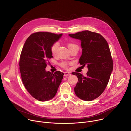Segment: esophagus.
<instances>
[{"label": "esophagus", "instance_id": "34e87169", "mask_svg": "<svg viewBox=\"0 0 131 131\" xmlns=\"http://www.w3.org/2000/svg\"><path fill=\"white\" fill-rule=\"evenodd\" d=\"M71 74V73L70 72H64V76H70Z\"/></svg>", "mask_w": 131, "mask_h": 131}]
</instances>
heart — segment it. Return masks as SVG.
I'll list each match as a JSON object with an SVG mask.
<instances>
[{
    "mask_svg": "<svg viewBox=\"0 0 131 131\" xmlns=\"http://www.w3.org/2000/svg\"><path fill=\"white\" fill-rule=\"evenodd\" d=\"M58 46H59V43L58 42H55L54 43H53L52 46L51 47V52L53 55H55L56 53L57 52V50H58ZM75 47H78L77 45H76V44L74 43H69L68 44V48L69 49V50L71 49L72 48ZM61 65L64 68H67L68 67V63L66 62H63L61 64Z\"/></svg>",
    "mask_w": 131,
    "mask_h": 131,
    "instance_id": "b5f03b06",
    "label": "heart"
}]
</instances>
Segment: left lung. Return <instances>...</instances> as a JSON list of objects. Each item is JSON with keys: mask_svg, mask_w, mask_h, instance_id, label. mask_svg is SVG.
Here are the masks:
<instances>
[{"mask_svg": "<svg viewBox=\"0 0 131 131\" xmlns=\"http://www.w3.org/2000/svg\"><path fill=\"white\" fill-rule=\"evenodd\" d=\"M68 36L81 41L82 50L79 62L82 66L86 65L88 68L86 76L79 72L72 73L78 79L74 93L79 99L91 101L102 94L113 70L108 44L101 35L89 30Z\"/></svg>", "mask_w": 131, "mask_h": 131, "instance_id": "obj_1", "label": "left lung"}]
</instances>
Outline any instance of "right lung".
Masks as SVG:
<instances>
[{
  "label": "right lung",
  "instance_id": "right-lung-1",
  "mask_svg": "<svg viewBox=\"0 0 131 131\" xmlns=\"http://www.w3.org/2000/svg\"><path fill=\"white\" fill-rule=\"evenodd\" d=\"M63 34L38 32L31 34L23 47L19 62L22 82L30 94L40 101H47L56 95L64 73L46 71L47 62L53 58L51 47Z\"/></svg>",
  "mask_w": 131,
  "mask_h": 131
}]
</instances>
